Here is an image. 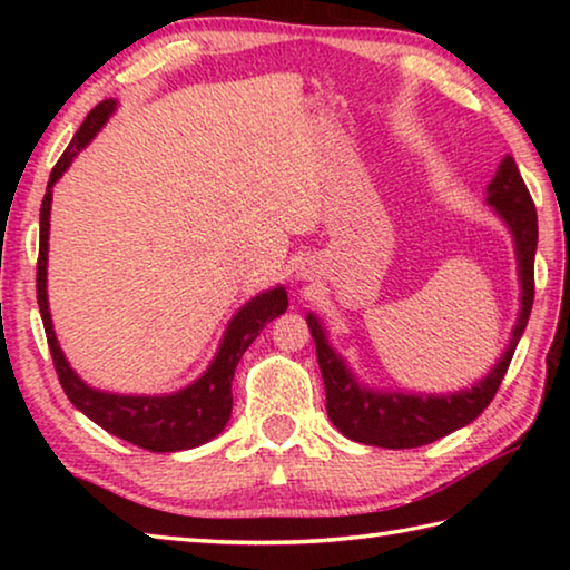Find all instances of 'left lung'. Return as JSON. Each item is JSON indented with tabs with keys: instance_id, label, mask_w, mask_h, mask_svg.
Wrapping results in <instances>:
<instances>
[{
	"instance_id": "1",
	"label": "left lung",
	"mask_w": 570,
	"mask_h": 570,
	"mask_svg": "<svg viewBox=\"0 0 570 570\" xmlns=\"http://www.w3.org/2000/svg\"><path fill=\"white\" fill-rule=\"evenodd\" d=\"M488 204L495 208V214L505 220L510 234H513L518 276L523 294H520L518 322L513 326V336H510L505 354L470 390L448 394H404L364 387L350 372L342 356L326 342L320 320L314 314L306 316L308 332H312L316 344V360H320L324 377L326 414H330L334 428L344 438L362 442V445H377L387 450L422 448L465 428L493 402L510 360H513L520 336L525 332L535 294L533 264L538 246V216L533 198H530L525 183L520 178L513 156L503 158L495 178L490 180Z\"/></svg>"
}]
</instances>
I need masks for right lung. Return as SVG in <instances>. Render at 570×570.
Here are the masks:
<instances>
[{"label":"right lung","instance_id":"1","mask_svg":"<svg viewBox=\"0 0 570 570\" xmlns=\"http://www.w3.org/2000/svg\"><path fill=\"white\" fill-rule=\"evenodd\" d=\"M118 100H102L95 105L88 118L75 132V138L67 150L55 163L47 183V193L40 208V258H37V304H40L47 344H50L52 362L60 377L62 390L77 410L108 430L110 435L120 438L130 445H138L150 452H178L204 445V442L220 435L230 417V382H234L236 364L250 342L262 334L268 322H274L278 314L286 312L288 296L284 286L268 288V292L250 298L246 306H240L234 320L228 322V330L220 340L214 362L200 377L173 394H112L100 392L85 384L77 377L70 362L57 344L52 330L50 304H47V240H50V208H52V186L62 178V173L70 168L77 153L100 132L105 120L115 112Z\"/></svg>","mask_w":570,"mask_h":570}]
</instances>
